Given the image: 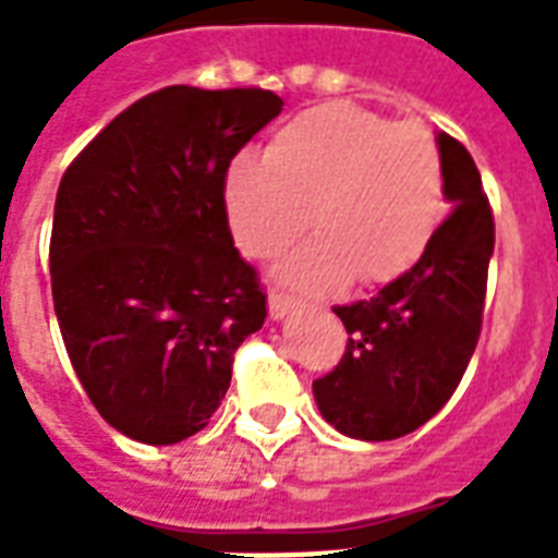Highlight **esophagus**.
I'll return each instance as SVG.
<instances>
[{
	"label": "esophagus",
	"instance_id": "esophagus-1",
	"mask_svg": "<svg viewBox=\"0 0 558 558\" xmlns=\"http://www.w3.org/2000/svg\"><path fill=\"white\" fill-rule=\"evenodd\" d=\"M298 301L295 298L283 295V292H271L269 295V315L275 318V322H283L289 313H295Z\"/></svg>",
	"mask_w": 558,
	"mask_h": 558
}]
</instances>
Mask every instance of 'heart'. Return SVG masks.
<instances>
[{
  "label": "heart",
  "instance_id": "1",
  "mask_svg": "<svg viewBox=\"0 0 558 558\" xmlns=\"http://www.w3.org/2000/svg\"><path fill=\"white\" fill-rule=\"evenodd\" d=\"M228 228L254 260L280 254L310 217L318 234L278 278L324 292L414 266L442 219V161L432 130L350 104L313 107L271 135L263 161L236 159L222 182Z\"/></svg>",
  "mask_w": 558,
  "mask_h": 558
}]
</instances>
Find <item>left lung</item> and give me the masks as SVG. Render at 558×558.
<instances>
[{
  "label": "left lung",
  "instance_id": "8db88e82",
  "mask_svg": "<svg viewBox=\"0 0 558 558\" xmlns=\"http://www.w3.org/2000/svg\"><path fill=\"white\" fill-rule=\"evenodd\" d=\"M442 196L451 214L423 257L371 301L336 306L348 350L313 381L318 411L356 440H397L440 411L481 336L495 222L469 150L437 133Z\"/></svg>",
  "mask_w": 558,
  "mask_h": 558
}]
</instances>
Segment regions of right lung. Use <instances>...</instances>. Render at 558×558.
<instances>
[{
  "label": "right lung",
  "instance_id": "1",
  "mask_svg": "<svg viewBox=\"0 0 558 558\" xmlns=\"http://www.w3.org/2000/svg\"><path fill=\"white\" fill-rule=\"evenodd\" d=\"M283 100L168 86L135 100L65 170L51 295L65 353L116 432L173 446L208 425L234 350L266 322L222 182Z\"/></svg>",
  "mask_w": 558,
  "mask_h": 558
}]
</instances>
